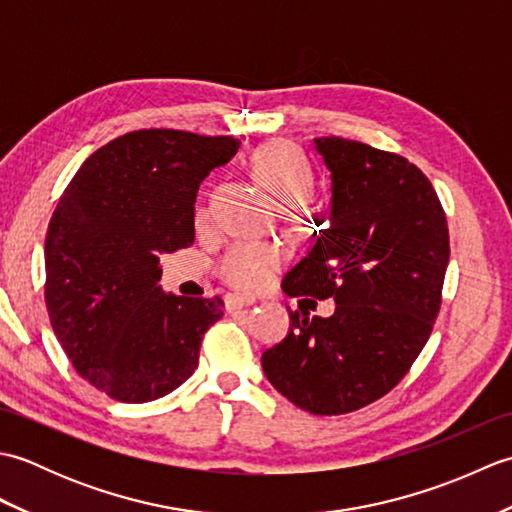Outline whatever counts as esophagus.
<instances>
[{"label": "esophagus", "mask_w": 512, "mask_h": 512, "mask_svg": "<svg viewBox=\"0 0 512 512\" xmlns=\"http://www.w3.org/2000/svg\"><path fill=\"white\" fill-rule=\"evenodd\" d=\"M253 303H255V299H248V297H242V295H226L224 308H226V312H235V310L253 306Z\"/></svg>", "instance_id": "34e87169"}]
</instances>
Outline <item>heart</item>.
Instances as JSON below:
<instances>
[{"mask_svg": "<svg viewBox=\"0 0 512 512\" xmlns=\"http://www.w3.org/2000/svg\"><path fill=\"white\" fill-rule=\"evenodd\" d=\"M250 171L279 206H295L303 202L314 187L310 162L295 145L284 143V140H275V143L257 149L250 160ZM204 215L206 206L202 204L198 209V220H204ZM284 259V250L277 244L237 242L226 250L217 273L231 288L253 295L273 281L279 268L284 266Z\"/></svg>", "mask_w": 512, "mask_h": 512, "instance_id": "1", "label": "heart"}]
</instances>
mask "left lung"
Here are the masks:
<instances>
[{
  "label": "left lung",
  "instance_id": "obj_1",
  "mask_svg": "<svg viewBox=\"0 0 512 512\" xmlns=\"http://www.w3.org/2000/svg\"><path fill=\"white\" fill-rule=\"evenodd\" d=\"M332 178L330 226L290 270V297L334 299L332 317L290 310L264 352L292 405L341 416L383 398L429 341L449 264V226L429 178L398 154L339 136L314 140Z\"/></svg>",
  "mask_w": 512,
  "mask_h": 512
}]
</instances>
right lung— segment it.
<instances>
[{
  "instance_id": "1",
  "label": "right lung",
  "mask_w": 512,
  "mask_h": 512,
  "mask_svg": "<svg viewBox=\"0 0 512 512\" xmlns=\"http://www.w3.org/2000/svg\"><path fill=\"white\" fill-rule=\"evenodd\" d=\"M233 136L138 129L96 149L74 173L46 233V308L85 380L121 402H149L198 367L224 301L165 295L162 253L195 239L193 202Z\"/></svg>"
}]
</instances>
